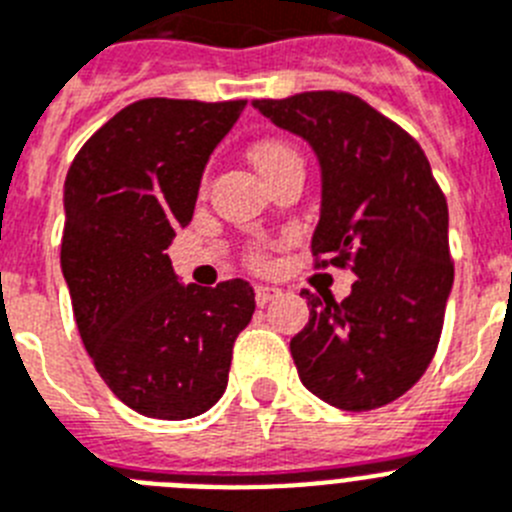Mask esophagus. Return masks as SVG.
Here are the masks:
<instances>
[{
    "instance_id": "obj_1",
    "label": "esophagus",
    "mask_w": 512,
    "mask_h": 512,
    "mask_svg": "<svg viewBox=\"0 0 512 512\" xmlns=\"http://www.w3.org/2000/svg\"><path fill=\"white\" fill-rule=\"evenodd\" d=\"M279 295H282V289L271 287V284H259V287H256V302H259V305H266V302L277 300Z\"/></svg>"
}]
</instances>
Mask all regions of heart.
Instances as JSON below:
<instances>
[{
  "mask_svg": "<svg viewBox=\"0 0 512 512\" xmlns=\"http://www.w3.org/2000/svg\"><path fill=\"white\" fill-rule=\"evenodd\" d=\"M292 158H297L295 148L287 146V143L279 138H264L259 140V143H253L251 148V161L256 164V169H259L261 174H269L271 169H277L279 164L292 161Z\"/></svg>",
  "mask_w": 512,
  "mask_h": 512,
  "instance_id": "heart-1",
  "label": "heart"
}]
</instances>
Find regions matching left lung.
Here are the masks:
<instances>
[{"mask_svg": "<svg viewBox=\"0 0 512 512\" xmlns=\"http://www.w3.org/2000/svg\"><path fill=\"white\" fill-rule=\"evenodd\" d=\"M274 125L312 146L323 171L315 269H351L343 302L310 295L289 341L302 384L333 408H382L431 364L454 284L449 207L410 133L348 92L253 99Z\"/></svg>", "mask_w": 512, "mask_h": 512, "instance_id": "1", "label": "left lung"}]
</instances>
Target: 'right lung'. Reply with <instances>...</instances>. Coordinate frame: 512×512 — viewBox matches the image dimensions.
<instances>
[{
  "label": "right lung",
  "instance_id": "1",
  "mask_svg": "<svg viewBox=\"0 0 512 512\" xmlns=\"http://www.w3.org/2000/svg\"><path fill=\"white\" fill-rule=\"evenodd\" d=\"M243 107L246 99H138L104 122L66 174L61 269L76 328L104 384L148 418L210 410L256 310L248 282L184 287L164 253L192 220L207 158Z\"/></svg>",
  "mask_w": 512,
  "mask_h": 512
}]
</instances>
